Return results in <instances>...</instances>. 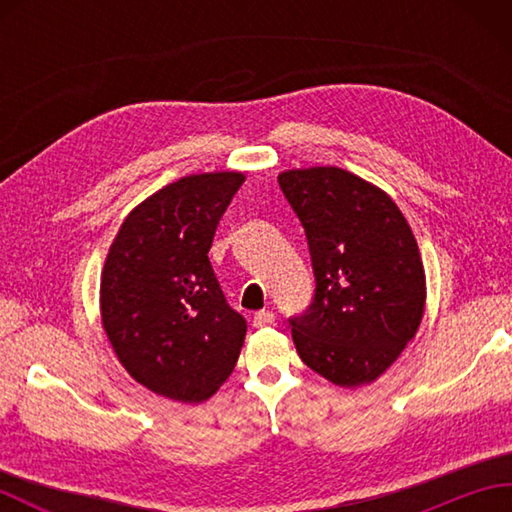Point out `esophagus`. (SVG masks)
I'll return each instance as SVG.
<instances>
[{
  "instance_id": "1",
  "label": "esophagus",
  "mask_w": 512,
  "mask_h": 512,
  "mask_svg": "<svg viewBox=\"0 0 512 512\" xmlns=\"http://www.w3.org/2000/svg\"><path fill=\"white\" fill-rule=\"evenodd\" d=\"M273 323H275V314L270 310L255 312V317H253L255 328H266V325H273Z\"/></svg>"
}]
</instances>
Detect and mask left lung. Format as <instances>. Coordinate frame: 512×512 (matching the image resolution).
I'll return each instance as SVG.
<instances>
[{"mask_svg":"<svg viewBox=\"0 0 512 512\" xmlns=\"http://www.w3.org/2000/svg\"><path fill=\"white\" fill-rule=\"evenodd\" d=\"M279 187L308 237L317 290L292 317L301 361L339 387L369 385L416 336L427 281L389 195L339 167L290 169Z\"/></svg>","mask_w":512,"mask_h":512,"instance_id":"1","label":"left lung"}]
</instances>
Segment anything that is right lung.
<instances>
[{"label": "right lung", "mask_w": 512, "mask_h": 512, "mask_svg": "<svg viewBox=\"0 0 512 512\" xmlns=\"http://www.w3.org/2000/svg\"><path fill=\"white\" fill-rule=\"evenodd\" d=\"M244 173H195L125 217L101 275V321L136 383L204 402L231 376L246 321L228 306L209 262L215 228Z\"/></svg>", "instance_id": "right-lung-1"}]
</instances>
